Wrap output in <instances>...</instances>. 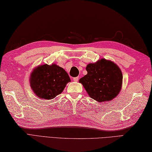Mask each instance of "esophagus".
I'll return each instance as SVG.
<instances>
[{"label":"esophagus","instance_id":"esophagus-1","mask_svg":"<svg viewBox=\"0 0 152 152\" xmlns=\"http://www.w3.org/2000/svg\"><path fill=\"white\" fill-rule=\"evenodd\" d=\"M78 80H79V78L78 77H75V78H73V80L74 82H78Z\"/></svg>","mask_w":152,"mask_h":152}]
</instances>
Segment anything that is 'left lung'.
Masks as SVG:
<instances>
[{
	"instance_id": "1",
	"label": "left lung",
	"mask_w": 152,
	"mask_h": 152,
	"mask_svg": "<svg viewBox=\"0 0 152 152\" xmlns=\"http://www.w3.org/2000/svg\"><path fill=\"white\" fill-rule=\"evenodd\" d=\"M88 74L79 82L90 97L98 102L108 101L117 96L121 88L123 76L117 64L102 59L87 65Z\"/></svg>"
}]
</instances>
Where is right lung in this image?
<instances>
[{
  "label": "right lung",
  "mask_w": 152,
  "mask_h": 152,
  "mask_svg": "<svg viewBox=\"0 0 152 152\" xmlns=\"http://www.w3.org/2000/svg\"><path fill=\"white\" fill-rule=\"evenodd\" d=\"M70 82L69 74L56 64H43L35 69L30 78L34 93L41 99L50 100L61 94L66 83Z\"/></svg>",
  "instance_id": "add662e5"
}]
</instances>
